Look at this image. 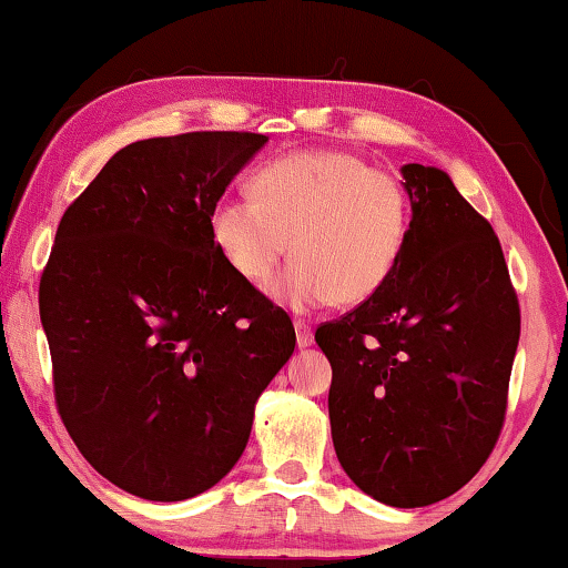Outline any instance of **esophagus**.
I'll use <instances>...</instances> for the list:
<instances>
[{"instance_id": "esophagus-1", "label": "esophagus", "mask_w": 568, "mask_h": 568, "mask_svg": "<svg viewBox=\"0 0 568 568\" xmlns=\"http://www.w3.org/2000/svg\"><path fill=\"white\" fill-rule=\"evenodd\" d=\"M294 331H297V346H300V348L313 346V341H315L313 328H310V325H307L305 321H294Z\"/></svg>"}]
</instances>
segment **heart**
I'll return each mask as SVG.
<instances>
[{"label": "heart", "instance_id": "obj_1", "mask_svg": "<svg viewBox=\"0 0 568 568\" xmlns=\"http://www.w3.org/2000/svg\"><path fill=\"white\" fill-rule=\"evenodd\" d=\"M410 232L406 185L346 152H300L268 162L251 199L216 201L209 235L224 263L266 284L290 251L297 261L271 284L294 313L331 302L356 305L383 290Z\"/></svg>", "mask_w": 568, "mask_h": 568}]
</instances>
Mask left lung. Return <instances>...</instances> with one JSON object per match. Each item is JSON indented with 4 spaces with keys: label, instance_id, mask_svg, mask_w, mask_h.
I'll return each mask as SVG.
<instances>
[{
    "label": "left lung",
    "instance_id": "1",
    "mask_svg": "<svg viewBox=\"0 0 568 568\" xmlns=\"http://www.w3.org/2000/svg\"><path fill=\"white\" fill-rule=\"evenodd\" d=\"M403 258L383 290L315 331L333 379V447L346 476L390 507L447 499L499 439L519 302L499 237L439 168H400Z\"/></svg>",
    "mask_w": 568,
    "mask_h": 568
}]
</instances>
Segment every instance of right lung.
<instances>
[{"label":"right lung","instance_id":"obj_1","mask_svg":"<svg viewBox=\"0 0 568 568\" xmlns=\"http://www.w3.org/2000/svg\"><path fill=\"white\" fill-rule=\"evenodd\" d=\"M268 136L191 131L115 152L61 216L38 290L53 395L92 468L150 501L227 476L297 344L209 216Z\"/></svg>","mask_w":568,"mask_h":568}]
</instances>
